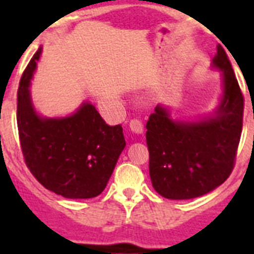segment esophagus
<instances>
[{"label": "esophagus", "instance_id": "obj_1", "mask_svg": "<svg viewBox=\"0 0 254 254\" xmlns=\"http://www.w3.org/2000/svg\"><path fill=\"white\" fill-rule=\"evenodd\" d=\"M129 127H130L131 131H134L137 134H141L143 131V124L141 120L138 119H133L130 120V123H129Z\"/></svg>", "mask_w": 254, "mask_h": 254}]
</instances>
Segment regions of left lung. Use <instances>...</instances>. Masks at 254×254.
I'll return each instance as SVG.
<instances>
[{"label": "left lung", "instance_id": "8db88e82", "mask_svg": "<svg viewBox=\"0 0 254 254\" xmlns=\"http://www.w3.org/2000/svg\"><path fill=\"white\" fill-rule=\"evenodd\" d=\"M213 67L223 71V99L213 117L174 121L155 108L146 123L149 173L159 195L173 200L212 191L232 173L243 130L244 96L224 49L217 46Z\"/></svg>", "mask_w": 254, "mask_h": 254}]
</instances>
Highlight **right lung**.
<instances>
[{
  "mask_svg": "<svg viewBox=\"0 0 254 254\" xmlns=\"http://www.w3.org/2000/svg\"><path fill=\"white\" fill-rule=\"evenodd\" d=\"M41 55L34 54L17 93L18 134L26 166L50 191L68 199L103 192L125 147L123 127L108 125L89 103L64 119H43L34 111L30 79Z\"/></svg>",
  "mask_w": 254,
  "mask_h": 254,
  "instance_id": "1",
  "label": "right lung"
}]
</instances>
